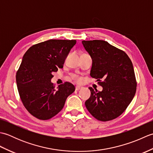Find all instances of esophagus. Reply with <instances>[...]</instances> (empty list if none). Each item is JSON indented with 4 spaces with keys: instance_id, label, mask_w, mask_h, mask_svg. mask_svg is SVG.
<instances>
[{
    "instance_id": "obj_1",
    "label": "esophagus",
    "mask_w": 153,
    "mask_h": 153,
    "mask_svg": "<svg viewBox=\"0 0 153 153\" xmlns=\"http://www.w3.org/2000/svg\"><path fill=\"white\" fill-rule=\"evenodd\" d=\"M82 88H83L82 87L77 85V86H76V91H79V90H80V89H82Z\"/></svg>"
}]
</instances>
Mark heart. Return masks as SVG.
I'll use <instances>...</instances> for the list:
<instances>
[{
    "mask_svg": "<svg viewBox=\"0 0 153 153\" xmlns=\"http://www.w3.org/2000/svg\"><path fill=\"white\" fill-rule=\"evenodd\" d=\"M72 79L74 81H76V82H81V81H82V78H81V77H79L78 76H77V75H73Z\"/></svg>",
    "mask_w": 153,
    "mask_h": 153,
    "instance_id": "heart-1",
    "label": "heart"
}]
</instances>
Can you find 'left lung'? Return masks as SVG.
<instances>
[{
	"label": "left lung",
	"mask_w": 153,
	"mask_h": 153,
	"mask_svg": "<svg viewBox=\"0 0 153 153\" xmlns=\"http://www.w3.org/2000/svg\"><path fill=\"white\" fill-rule=\"evenodd\" d=\"M82 44L92 58L91 76L102 87V91L89 87L86 108L100 121L115 119L135 96L137 82L133 64L125 52L105 41H83Z\"/></svg>",
	"instance_id": "obj_1"
}]
</instances>
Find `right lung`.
<instances>
[{"label":"right lung","instance_id":"add662e5","mask_svg":"<svg viewBox=\"0 0 153 153\" xmlns=\"http://www.w3.org/2000/svg\"><path fill=\"white\" fill-rule=\"evenodd\" d=\"M76 40L51 39L34 45L26 51L16 73V83L25 108L39 120H48L63 108L75 87L65 82L54 88L51 79L62 68Z\"/></svg>","mask_w":153,"mask_h":153}]
</instances>
